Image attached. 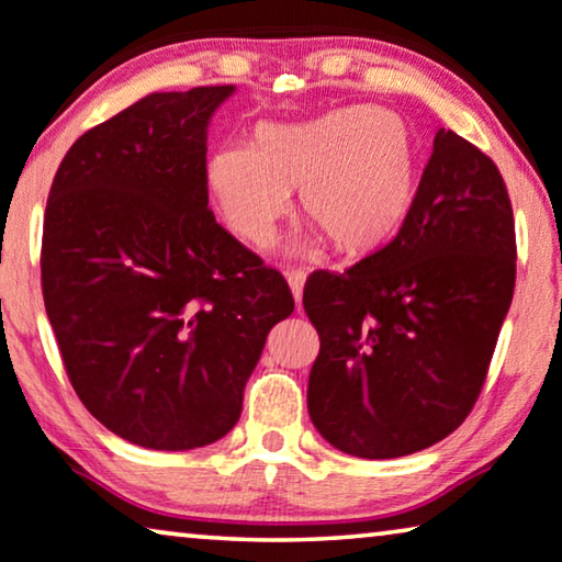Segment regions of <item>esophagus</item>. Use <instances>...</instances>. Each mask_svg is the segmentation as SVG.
<instances>
[{
	"label": "esophagus",
	"mask_w": 562,
	"mask_h": 562,
	"mask_svg": "<svg viewBox=\"0 0 562 562\" xmlns=\"http://www.w3.org/2000/svg\"><path fill=\"white\" fill-rule=\"evenodd\" d=\"M284 278H288L292 297H295V303L300 305V300H303V288H305V272L303 270H288V272H284Z\"/></svg>",
	"instance_id": "obj_1"
}]
</instances>
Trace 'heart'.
Wrapping results in <instances>:
<instances>
[{
	"label": "heart",
	"mask_w": 562,
	"mask_h": 562,
	"mask_svg": "<svg viewBox=\"0 0 562 562\" xmlns=\"http://www.w3.org/2000/svg\"><path fill=\"white\" fill-rule=\"evenodd\" d=\"M205 183L224 224L262 247L300 191L303 216L344 255H367L405 226L417 199V149L397 112L341 106L307 122H265L251 145H221Z\"/></svg>",
	"instance_id": "b5f03b06"
}]
</instances>
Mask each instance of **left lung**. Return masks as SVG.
<instances>
[{"instance_id":"8db88e82","label":"left lung","mask_w":562,"mask_h":562,"mask_svg":"<svg viewBox=\"0 0 562 562\" xmlns=\"http://www.w3.org/2000/svg\"><path fill=\"white\" fill-rule=\"evenodd\" d=\"M507 186L471 142L438 130L413 213L344 274L313 272L303 305L321 351L307 413L357 458H397L450 436L476 405L515 295Z\"/></svg>"}]
</instances>
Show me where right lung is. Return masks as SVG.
Wrapping results in <instances>:
<instances>
[{"label":"right lung","instance_id":"1","mask_svg":"<svg viewBox=\"0 0 562 562\" xmlns=\"http://www.w3.org/2000/svg\"><path fill=\"white\" fill-rule=\"evenodd\" d=\"M232 93H149L81 134L47 195L43 300L68 379L142 448L224 438L267 334L295 307L209 209L205 137Z\"/></svg>","mask_w":562,"mask_h":562}]
</instances>
